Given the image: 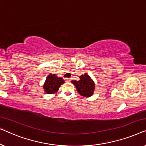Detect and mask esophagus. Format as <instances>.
<instances>
[{
    "mask_svg": "<svg viewBox=\"0 0 146 146\" xmlns=\"http://www.w3.org/2000/svg\"><path fill=\"white\" fill-rule=\"evenodd\" d=\"M65 81L66 82H70V79L67 78H65Z\"/></svg>",
    "mask_w": 146,
    "mask_h": 146,
    "instance_id": "1",
    "label": "esophagus"
}]
</instances>
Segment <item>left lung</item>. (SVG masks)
Returning a JSON list of instances; mask_svg holds the SVG:
<instances>
[{
	"instance_id": "1",
	"label": "left lung",
	"mask_w": 146,
	"mask_h": 146,
	"mask_svg": "<svg viewBox=\"0 0 146 146\" xmlns=\"http://www.w3.org/2000/svg\"><path fill=\"white\" fill-rule=\"evenodd\" d=\"M72 83L76 88L79 94L84 97H90L93 95L95 84L87 74L80 76V80H72Z\"/></svg>"
}]
</instances>
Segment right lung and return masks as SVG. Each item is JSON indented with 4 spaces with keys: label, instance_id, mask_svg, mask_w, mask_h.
I'll return each instance as SVG.
<instances>
[{
    "label": "right lung",
    "instance_id": "obj_1",
    "mask_svg": "<svg viewBox=\"0 0 146 146\" xmlns=\"http://www.w3.org/2000/svg\"><path fill=\"white\" fill-rule=\"evenodd\" d=\"M64 83V80L62 78H58L56 74H50L44 84V92L48 94L56 93L60 86Z\"/></svg>",
    "mask_w": 146,
    "mask_h": 146
}]
</instances>
